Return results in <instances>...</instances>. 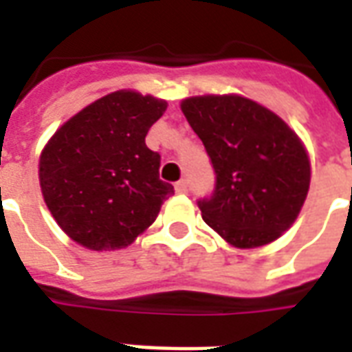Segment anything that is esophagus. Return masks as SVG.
Returning <instances> with one entry per match:
<instances>
[{
  "label": "esophagus",
  "mask_w": 352,
  "mask_h": 352,
  "mask_svg": "<svg viewBox=\"0 0 352 352\" xmlns=\"http://www.w3.org/2000/svg\"><path fill=\"white\" fill-rule=\"evenodd\" d=\"M175 190L179 192V194H186V192H188V183H186L184 179H181V181H177V183H175Z\"/></svg>",
  "instance_id": "1"
}]
</instances>
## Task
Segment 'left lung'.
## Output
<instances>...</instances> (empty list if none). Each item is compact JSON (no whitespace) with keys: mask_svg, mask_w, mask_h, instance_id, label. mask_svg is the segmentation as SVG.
<instances>
[{"mask_svg":"<svg viewBox=\"0 0 352 352\" xmlns=\"http://www.w3.org/2000/svg\"><path fill=\"white\" fill-rule=\"evenodd\" d=\"M214 169L204 221L239 249L287 232L309 190V158L294 131L270 109L241 96H199L181 103Z\"/></svg>","mask_w":352,"mask_h":352,"instance_id":"8db88e82","label":"left lung"}]
</instances>
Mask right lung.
Returning <instances> with one entry per match:
<instances>
[{
    "label": "right lung",
    "instance_id": "1",
    "mask_svg": "<svg viewBox=\"0 0 352 352\" xmlns=\"http://www.w3.org/2000/svg\"><path fill=\"white\" fill-rule=\"evenodd\" d=\"M166 101L113 92L69 118L39 162L43 198L73 241L92 251L124 249L160 213L173 186L145 138Z\"/></svg>",
    "mask_w": 352,
    "mask_h": 352
}]
</instances>
